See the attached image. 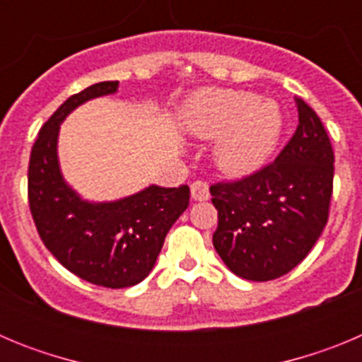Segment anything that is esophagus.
Instances as JSON below:
<instances>
[{
	"instance_id": "34e87169",
	"label": "esophagus",
	"mask_w": 362,
	"mask_h": 362,
	"mask_svg": "<svg viewBox=\"0 0 362 362\" xmlns=\"http://www.w3.org/2000/svg\"><path fill=\"white\" fill-rule=\"evenodd\" d=\"M190 192L192 199L194 201H206L210 197L209 185L204 183V181H194V183L190 185Z\"/></svg>"
}]
</instances>
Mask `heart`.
<instances>
[{"instance_id": "1", "label": "heart", "mask_w": 362, "mask_h": 362, "mask_svg": "<svg viewBox=\"0 0 362 362\" xmlns=\"http://www.w3.org/2000/svg\"><path fill=\"white\" fill-rule=\"evenodd\" d=\"M185 129L201 139H216L214 159L228 175L259 170L276 150L283 114L276 101L228 88H204L183 112Z\"/></svg>"}]
</instances>
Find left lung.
Segmentation results:
<instances>
[{
  "label": "left lung",
  "mask_w": 362,
  "mask_h": 362,
  "mask_svg": "<svg viewBox=\"0 0 362 362\" xmlns=\"http://www.w3.org/2000/svg\"><path fill=\"white\" fill-rule=\"evenodd\" d=\"M299 124L276 161L239 181L210 187L214 248L248 281L288 274L317 243L330 212L334 150L321 119L296 98Z\"/></svg>",
  "instance_id": "1"
}]
</instances>
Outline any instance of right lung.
I'll list each match as a JSON object with an SVG mask.
<instances>
[{
	"instance_id": "1",
	"label": "right lung",
	"mask_w": 362,
	"mask_h": 362,
	"mask_svg": "<svg viewBox=\"0 0 362 362\" xmlns=\"http://www.w3.org/2000/svg\"><path fill=\"white\" fill-rule=\"evenodd\" d=\"M101 81L66 99L41 127L28 163V204L41 241L72 274L105 288H127L152 272L166 233L187 210L190 188L150 185L134 196L90 203L63 179L59 124L88 99L117 92Z\"/></svg>"
}]
</instances>
